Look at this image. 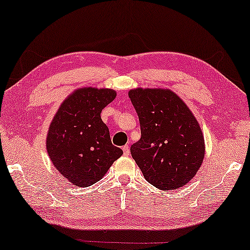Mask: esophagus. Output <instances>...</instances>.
<instances>
[{
	"label": "esophagus",
	"instance_id": "34e87169",
	"mask_svg": "<svg viewBox=\"0 0 250 250\" xmlns=\"http://www.w3.org/2000/svg\"><path fill=\"white\" fill-rule=\"evenodd\" d=\"M123 153H124L125 156H128L129 153H130V150H129V146H128V145L123 146Z\"/></svg>",
	"mask_w": 250,
	"mask_h": 250
}]
</instances>
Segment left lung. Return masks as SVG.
<instances>
[{
	"mask_svg": "<svg viewBox=\"0 0 250 250\" xmlns=\"http://www.w3.org/2000/svg\"><path fill=\"white\" fill-rule=\"evenodd\" d=\"M128 96L142 134L130 154L145 179L161 190L186 185L205 157L204 134L194 114L168 88L137 87Z\"/></svg>",
	"mask_w": 250,
	"mask_h": 250,
	"instance_id": "obj_1",
	"label": "left lung"
}]
</instances>
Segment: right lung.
Returning <instances> with one entry per match:
<instances>
[{
	"instance_id": "obj_1",
	"label": "right lung",
	"mask_w": 250,
	"mask_h": 250,
	"mask_svg": "<svg viewBox=\"0 0 250 250\" xmlns=\"http://www.w3.org/2000/svg\"><path fill=\"white\" fill-rule=\"evenodd\" d=\"M112 88L81 87L65 98L48 127L46 149L69 183L88 187L104 177L123 150L110 142L101 112L113 102Z\"/></svg>"
}]
</instances>
